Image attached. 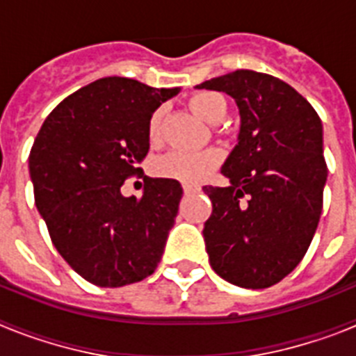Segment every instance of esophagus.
Wrapping results in <instances>:
<instances>
[{"instance_id": "esophagus-1", "label": "esophagus", "mask_w": 356, "mask_h": 356, "mask_svg": "<svg viewBox=\"0 0 356 356\" xmlns=\"http://www.w3.org/2000/svg\"><path fill=\"white\" fill-rule=\"evenodd\" d=\"M200 191V187H194V185H184V193L185 194H194Z\"/></svg>"}]
</instances>
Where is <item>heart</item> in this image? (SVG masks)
I'll use <instances>...</instances> for the list:
<instances>
[{"instance_id": "heart-1", "label": "heart", "mask_w": 356, "mask_h": 356, "mask_svg": "<svg viewBox=\"0 0 356 356\" xmlns=\"http://www.w3.org/2000/svg\"><path fill=\"white\" fill-rule=\"evenodd\" d=\"M188 106L194 114L205 122L216 124L226 115V102L225 97L217 92H197L188 99ZM162 127V110H156L149 119V134L151 140H156ZM219 163V155L213 151H203V153H181V151H172L169 155L156 160L155 172L165 178L184 181V184H201L205 181L213 169Z\"/></svg>"}]
</instances>
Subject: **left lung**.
Instances as JSON below:
<instances>
[{"mask_svg": "<svg viewBox=\"0 0 356 356\" xmlns=\"http://www.w3.org/2000/svg\"><path fill=\"white\" fill-rule=\"evenodd\" d=\"M196 89L228 94L241 115L221 168L229 185L203 187L213 207L203 228L210 266L238 287H271L301 262L319 222L328 176L321 119L291 85L250 69Z\"/></svg>", "mask_w": 356, "mask_h": 356, "instance_id": "obj_1", "label": "left lung"}]
</instances>
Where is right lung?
I'll list each match as a JSON object with an SVG mask.
<instances>
[{"mask_svg":"<svg viewBox=\"0 0 356 356\" xmlns=\"http://www.w3.org/2000/svg\"><path fill=\"white\" fill-rule=\"evenodd\" d=\"M180 87L106 76L67 96L44 121L28 168L35 205L62 259L97 287L155 271L180 205V181L144 176L143 197L121 194L149 149V119Z\"/></svg>","mask_w":356,"mask_h":356,"instance_id":"1","label":"right lung"}]
</instances>
